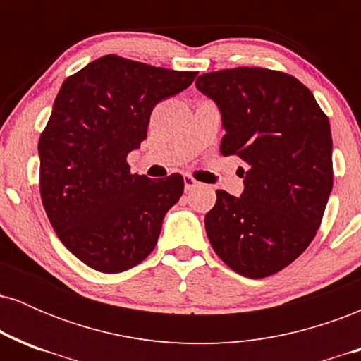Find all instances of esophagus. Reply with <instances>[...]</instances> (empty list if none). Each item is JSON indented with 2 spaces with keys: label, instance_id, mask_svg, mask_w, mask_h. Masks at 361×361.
<instances>
[{
  "label": "esophagus",
  "instance_id": "obj_1",
  "mask_svg": "<svg viewBox=\"0 0 361 361\" xmlns=\"http://www.w3.org/2000/svg\"><path fill=\"white\" fill-rule=\"evenodd\" d=\"M183 181H185V190L186 192H190V190H193L195 186H198V181L192 178L190 175H185L183 176Z\"/></svg>",
  "mask_w": 361,
  "mask_h": 361
}]
</instances>
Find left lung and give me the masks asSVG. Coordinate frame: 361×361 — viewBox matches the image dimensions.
<instances>
[{
  "mask_svg": "<svg viewBox=\"0 0 361 361\" xmlns=\"http://www.w3.org/2000/svg\"><path fill=\"white\" fill-rule=\"evenodd\" d=\"M197 88L221 110L224 156L246 166L241 197L217 190L205 215L214 251L247 279L283 270L307 250L333 190L326 114L297 78L264 68L202 74Z\"/></svg>",
  "mask_w": 361,
  "mask_h": 361,
  "instance_id": "1",
  "label": "left lung"
}]
</instances>
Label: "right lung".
<instances>
[{"instance_id":"add662e5","label":"right lung","mask_w":361,"mask_h":361,"mask_svg":"<svg viewBox=\"0 0 361 361\" xmlns=\"http://www.w3.org/2000/svg\"><path fill=\"white\" fill-rule=\"evenodd\" d=\"M195 76L109 54L62 82L39 139L40 197L61 243L93 270L146 259L183 195V176L132 175L127 154L147 137L156 103Z\"/></svg>"}]
</instances>
